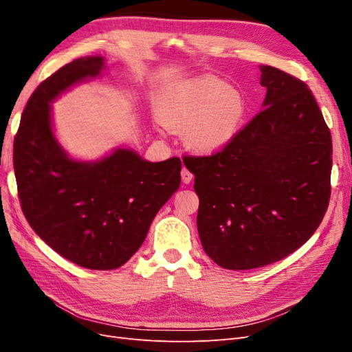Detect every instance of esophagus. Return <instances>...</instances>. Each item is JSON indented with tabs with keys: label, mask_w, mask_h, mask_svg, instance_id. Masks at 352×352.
Here are the masks:
<instances>
[{
	"label": "esophagus",
	"mask_w": 352,
	"mask_h": 352,
	"mask_svg": "<svg viewBox=\"0 0 352 352\" xmlns=\"http://www.w3.org/2000/svg\"><path fill=\"white\" fill-rule=\"evenodd\" d=\"M180 175H182V182H184V184H190V182H192L194 175L190 173L186 167L182 168V172H180Z\"/></svg>",
	"instance_id": "obj_1"
}]
</instances>
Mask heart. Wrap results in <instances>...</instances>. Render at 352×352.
<instances>
[{"mask_svg": "<svg viewBox=\"0 0 352 352\" xmlns=\"http://www.w3.org/2000/svg\"><path fill=\"white\" fill-rule=\"evenodd\" d=\"M158 120L172 131H184V140L195 151L225 146L247 114L243 95L214 76L177 82L157 100Z\"/></svg>", "mask_w": 352, "mask_h": 352, "instance_id": "heart-1", "label": "heart"}]
</instances>
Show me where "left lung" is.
<instances>
[{"mask_svg":"<svg viewBox=\"0 0 352 352\" xmlns=\"http://www.w3.org/2000/svg\"><path fill=\"white\" fill-rule=\"evenodd\" d=\"M264 109L220 151L186 155L208 257L228 270L279 261L313 236L330 199L332 136L307 83L261 66Z\"/></svg>","mask_w":352,"mask_h":352,"instance_id":"8db88e82","label":"left lung"}]
</instances>
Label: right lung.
<instances>
[{
  "mask_svg": "<svg viewBox=\"0 0 352 352\" xmlns=\"http://www.w3.org/2000/svg\"><path fill=\"white\" fill-rule=\"evenodd\" d=\"M104 69L102 57L74 60L39 83L14 138L13 163L23 214L61 257L91 270L119 269L180 185L179 157L145 162L116 150L98 163L69 158L51 129L50 102Z\"/></svg>",
  "mask_w": 352,
  "mask_h": 352,
  "instance_id": "right-lung-1",
  "label": "right lung"
}]
</instances>
